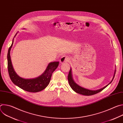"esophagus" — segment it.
Instances as JSON below:
<instances>
[{
  "mask_svg": "<svg viewBox=\"0 0 123 123\" xmlns=\"http://www.w3.org/2000/svg\"><path fill=\"white\" fill-rule=\"evenodd\" d=\"M69 60V58H68L66 56H63L60 59V62L61 63H63L65 62H68Z\"/></svg>",
  "mask_w": 123,
  "mask_h": 123,
  "instance_id": "esophagus-1",
  "label": "esophagus"
}]
</instances>
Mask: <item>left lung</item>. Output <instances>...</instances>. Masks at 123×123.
I'll return each mask as SVG.
<instances>
[{
    "instance_id": "8db88e82",
    "label": "left lung",
    "mask_w": 123,
    "mask_h": 123,
    "mask_svg": "<svg viewBox=\"0 0 123 123\" xmlns=\"http://www.w3.org/2000/svg\"><path fill=\"white\" fill-rule=\"evenodd\" d=\"M115 72H116V70H115V72H114V75L113 77V78L111 80V81L107 86H105L103 87V88L100 89L99 90H95V91H92V90H90L88 89H86L85 88H84V87L78 85L74 80L73 76H72V68H71L70 69V71L68 73V83L71 86V87H72V89L76 92L82 94V95H86V96H90V95H92L93 94H95L100 92H101L102 91H103L104 89L106 88V87L109 85L110 84L112 80L114 79V76H115Z\"/></svg>"
}]
</instances>
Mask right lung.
I'll list each match as a JSON object with an SVG mask.
<instances>
[{
	"instance_id": "1",
	"label": "right lung",
	"mask_w": 123,
	"mask_h": 123,
	"mask_svg": "<svg viewBox=\"0 0 123 123\" xmlns=\"http://www.w3.org/2000/svg\"><path fill=\"white\" fill-rule=\"evenodd\" d=\"M16 34L17 33L14 37ZM13 39L12 44L8 49L7 55L8 70L11 80L14 85L27 92H37L43 90L49 85L52 74L58 67L59 62H54L49 63L45 72L40 76L36 78L24 79L20 77L14 71L10 56V51L13 43Z\"/></svg>"
}]
</instances>
